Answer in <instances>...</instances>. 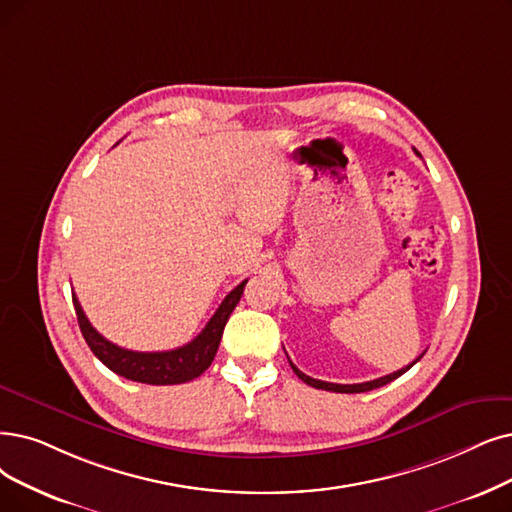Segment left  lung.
<instances>
[{
  "label": "left lung",
  "instance_id": "left-lung-1",
  "mask_svg": "<svg viewBox=\"0 0 512 512\" xmlns=\"http://www.w3.org/2000/svg\"><path fill=\"white\" fill-rule=\"evenodd\" d=\"M414 151H416V149H414ZM422 355H424V353H422ZM422 355H420L414 363H410L407 367H403V370H397V372L388 374V376H382V378H376V380H370V382H361V384H334V382L315 380V378H311V376L302 374V372L298 370V367L290 361V357H288V361H290V365H292V370L296 372V376H298L302 382H306L309 386H313V388H321V391H332V393H365V391H374V388H380V386H384V384H388V382H393L395 378L403 376L407 370H410L412 365H416V363L422 359Z\"/></svg>",
  "mask_w": 512,
  "mask_h": 512
}]
</instances>
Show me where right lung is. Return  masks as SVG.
Returning a JSON list of instances; mask_svg holds the SVG:
<instances>
[{
    "mask_svg": "<svg viewBox=\"0 0 512 512\" xmlns=\"http://www.w3.org/2000/svg\"><path fill=\"white\" fill-rule=\"evenodd\" d=\"M245 283H248V279L241 281L237 288L222 300L218 311L212 315V319L208 321L206 327H203L197 338H193L185 346H178L174 351L138 353V351L121 349V346L109 342L107 338H102L94 330L75 294H73V306H75L81 334H84L92 353L105 363L111 372L142 384H161V386L182 384L201 376L212 365L222 332H224V325H227L233 309L237 306Z\"/></svg>",
    "mask_w": 512,
    "mask_h": 512,
    "instance_id": "1",
    "label": "right lung"
}]
</instances>
